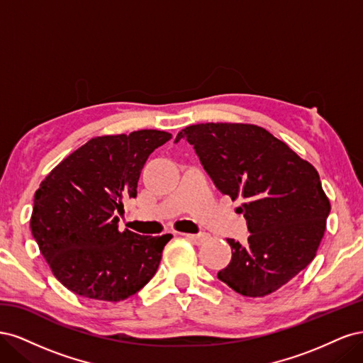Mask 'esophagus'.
I'll return each mask as SVG.
<instances>
[{"label": "esophagus", "mask_w": 363, "mask_h": 363, "mask_svg": "<svg viewBox=\"0 0 363 363\" xmlns=\"http://www.w3.org/2000/svg\"><path fill=\"white\" fill-rule=\"evenodd\" d=\"M182 236H184L186 239H189V240H194L195 244H201V242H204V240L207 239V235H206V233H196V235L183 233Z\"/></svg>", "instance_id": "obj_1"}]
</instances>
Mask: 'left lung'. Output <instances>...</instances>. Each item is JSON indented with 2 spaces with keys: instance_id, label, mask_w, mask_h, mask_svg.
Masks as SVG:
<instances>
[{
  "instance_id": "obj_1",
  "label": "left lung",
  "mask_w": 363,
  "mask_h": 363,
  "mask_svg": "<svg viewBox=\"0 0 363 363\" xmlns=\"http://www.w3.org/2000/svg\"><path fill=\"white\" fill-rule=\"evenodd\" d=\"M216 188L232 200L248 225V240L227 239L232 260L218 279L245 296L281 288L313 260L325 232L330 201L320 175L284 142L251 124L207 123L179 131Z\"/></svg>"
}]
</instances>
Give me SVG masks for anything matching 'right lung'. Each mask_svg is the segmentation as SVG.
<instances>
[{"mask_svg":"<svg viewBox=\"0 0 363 363\" xmlns=\"http://www.w3.org/2000/svg\"><path fill=\"white\" fill-rule=\"evenodd\" d=\"M171 138L160 130L94 138L40 183L31 233L65 288L113 303L136 294L155 276L172 235L119 232L116 215L138 195L148 156Z\"/></svg>","mask_w":363,"mask_h":363,"instance_id":"1","label":"right lung"}]
</instances>
